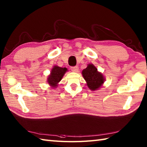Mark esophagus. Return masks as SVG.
Returning a JSON list of instances; mask_svg holds the SVG:
<instances>
[{"label":"esophagus","instance_id":"obj_1","mask_svg":"<svg viewBox=\"0 0 147 147\" xmlns=\"http://www.w3.org/2000/svg\"><path fill=\"white\" fill-rule=\"evenodd\" d=\"M71 70L73 72H78L79 68L78 66H73V67H71Z\"/></svg>","mask_w":147,"mask_h":147}]
</instances>
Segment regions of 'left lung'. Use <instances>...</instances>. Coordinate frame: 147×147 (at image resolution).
<instances>
[{
	"label": "left lung",
	"mask_w": 147,
	"mask_h": 147,
	"mask_svg": "<svg viewBox=\"0 0 147 147\" xmlns=\"http://www.w3.org/2000/svg\"><path fill=\"white\" fill-rule=\"evenodd\" d=\"M83 76L87 83V86L92 90L98 89L104 82V78L102 74L99 73L94 65L90 64L82 71Z\"/></svg>",
	"instance_id": "left-lung-1"
}]
</instances>
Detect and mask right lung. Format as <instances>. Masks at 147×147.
I'll return each mask as SVG.
<instances>
[{
	"label": "right lung",
	"mask_w": 147,
	"mask_h": 147,
	"mask_svg": "<svg viewBox=\"0 0 147 147\" xmlns=\"http://www.w3.org/2000/svg\"><path fill=\"white\" fill-rule=\"evenodd\" d=\"M67 71V68L60 67L57 65L52 68L51 75L48 77V83L52 88H55L57 83L61 80L65 72Z\"/></svg>",
	"instance_id": "right-lung-1"
}]
</instances>
